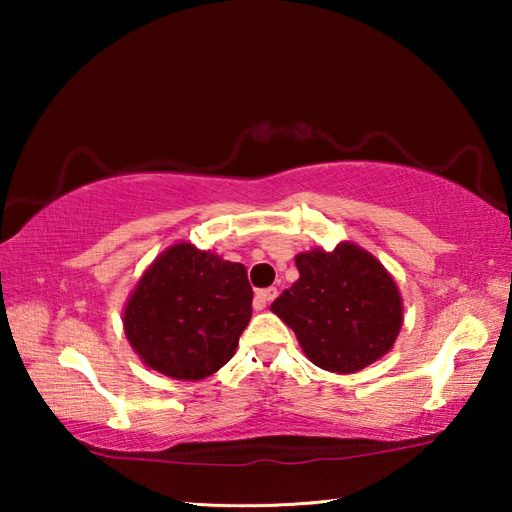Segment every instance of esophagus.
<instances>
[{"mask_svg": "<svg viewBox=\"0 0 512 512\" xmlns=\"http://www.w3.org/2000/svg\"><path fill=\"white\" fill-rule=\"evenodd\" d=\"M275 296H277V289H275V287H268V289L257 291V296H255V307H257V309H264V307L268 305V302L275 300Z\"/></svg>", "mask_w": 512, "mask_h": 512, "instance_id": "1", "label": "esophagus"}]
</instances>
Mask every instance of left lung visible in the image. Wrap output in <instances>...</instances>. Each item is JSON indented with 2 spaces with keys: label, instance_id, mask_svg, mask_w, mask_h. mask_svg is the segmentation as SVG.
<instances>
[{
  "label": "left lung",
  "instance_id": "obj_1",
  "mask_svg": "<svg viewBox=\"0 0 512 512\" xmlns=\"http://www.w3.org/2000/svg\"><path fill=\"white\" fill-rule=\"evenodd\" d=\"M300 280L275 298L273 314L296 332L318 368L357 372L393 348L402 298L393 277L354 244L296 257Z\"/></svg>",
  "mask_w": 512,
  "mask_h": 512
}]
</instances>
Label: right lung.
Here are the masks:
<instances>
[{"label": "right lung", "mask_w": 512, "mask_h": 512, "mask_svg": "<svg viewBox=\"0 0 512 512\" xmlns=\"http://www.w3.org/2000/svg\"><path fill=\"white\" fill-rule=\"evenodd\" d=\"M253 316L246 268L176 244L137 282L124 329L146 366L173 379H205L232 359Z\"/></svg>", "instance_id": "obj_1"}]
</instances>
